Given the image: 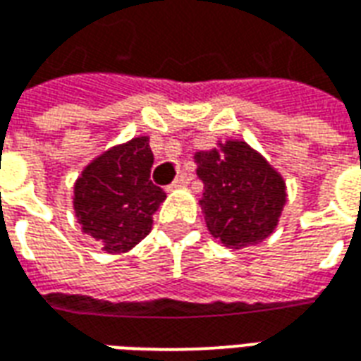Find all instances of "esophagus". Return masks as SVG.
Here are the masks:
<instances>
[{"label": "esophagus", "mask_w": 361, "mask_h": 361, "mask_svg": "<svg viewBox=\"0 0 361 361\" xmlns=\"http://www.w3.org/2000/svg\"><path fill=\"white\" fill-rule=\"evenodd\" d=\"M191 180H193V176H191V173H188V172H183L172 181V185H170V188H180V185H188Z\"/></svg>", "instance_id": "1"}]
</instances>
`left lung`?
<instances>
[{
    "mask_svg": "<svg viewBox=\"0 0 361 361\" xmlns=\"http://www.w3.org/2000/svg\"><path fill=\"white\" fill-rule=\"evenodd\" d=\"M195 160L204 183L201 207L209 232L234 250L269 238L286 203L280 173L242 141L203 150Z\"/></svg>",
    "mask_w": 361,
    "mask_h": 361,
    "instance_id": "obj_1",
    "label": "left lung"
}]
</instances>
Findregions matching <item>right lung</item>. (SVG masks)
<instances>
[{
    "mask_svg": "<svg viewBox=\"0 0 361 361\" xmlns=\"http://www.w3.org/2000/svg\"><path fill=\"white\" fill-rule=\"evenodd\" d=\"M154 157L147 137L106 150L75 183L73 207L82 232L106 253H126L152 226V214L166 199L150 181Z\"/></svg>",
    "mask_w": 361,
    "mask_h": 361,
    "instance_id": "obj_1",
    "label": "right lung"
}]
</instances>
